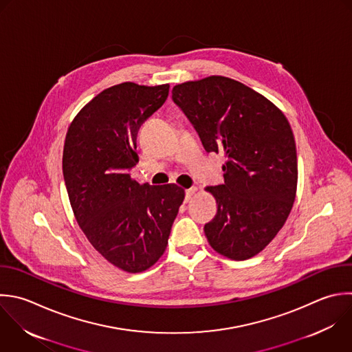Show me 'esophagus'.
<instances>
[{
    "label": "esophagus",
    "instance_id": "34e87169",
    "mask_svg": "<svg viewBox=\"0 0 352 352\" xmlns=\"http://www.w3.org/2000/svg\"><path fill=\"white\" fill-rule=\"evenodd\" d=\"M195 191H197L195 187H191V188L186 190V201H187V202L191 199V197L195 194Z\"/></svg>",
    "mask_w": 352,
    "mask_h": 352
}]
</instances>
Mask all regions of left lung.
Returning a JSON list of instances; mask_svg holds the SVG:
<instances>
[{"label":"left lung","mask_w":352,"mask_h":352,"mask_svg":"<svg viewBox=\"0 0 352 352\" xmlns=\"http://www.w3.org/2000/svg\"><path fill=\"white\" fill-rule=\"evenodd\" d=\"M175 104L208 153L227 158L224 184L206 187L217 202L204 231L232 260L261 252L285 224L296 197L297 153L283 113L249 87L221 76L176 85Z\"/></svg>","instance_id":"obj_1"}]
</instances>
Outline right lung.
<instances>
[{
    "instance_id": "obj_1",
    "label": "right lung",
    "mask_w": 352,
    "mask_h": 352,
    "mask_svg": "<svg viewBox=\"0 0 352 352\" xmlns=\"http://www.w3.org/2000/svg\"><path fill=\"white\" fill-rule=\"evenodd\" d=\"M169 85H114L94 98L72 122L63 176L74 216L94 248L126 272L150 268L165 252L184 199L176 184H140V125L166 100Z\"/></svg>"
}]
</instances>
